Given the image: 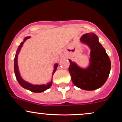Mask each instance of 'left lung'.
I'll list each match as a JSON object with an SVG mask.
<instances>
[{"label": "left lung", "mask_w": 122, "mask_h": 122, "mask_svg": "<svg viewBox=\"0 0 122 122\" xmlns=\"http://www.w3.org/2000/svg\"><path fill=\"white\" fill-rule=\"evenodd\" d=\"M80 41L91 49L90 65L86 69H81L69 60V72L75 86L84 90H95L107 81L111 69L110 59L95 33L84 34Z\"/></svg>", "instance_id": "1"}]
</instances>
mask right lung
<instances>
[{
	"label": "right lung",
	"mask_w": 122,
	"mask_h": 122,
	"mask_svg": "<svg viewBox=\"0 0 122 122\" xmlns=\"http://www.w3.org/2000/svg\"><path fill=\"white\" fill-rule=\"evenodd\" d=\"M30 37H27L26 38H25L23 42L20 43V44L19 45V47H18L17 50H16V54H15V58H14V72H15V76H16V80H18V82L20 84L21 86H22L23 88H25V89H27L28 90L30 91L33 92H42L45 91L46 89H49L50 86H51V84H52V80H51V82L50 83L47 84L46 85H32L31 84H29V82L25 81L23 80V79H22V77H20V74H19V70H18V54H19V51L22 48V46H23V43L26 40H27V39L30 38ZM57 66H58V65L57 64H55V66H54V69L53 70V74L54 73V72H56V71Z\"/></svg>",
	"instance_id": "obj_1"
}]
</instances>
